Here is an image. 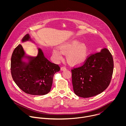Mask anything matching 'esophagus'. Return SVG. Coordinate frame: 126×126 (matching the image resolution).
Instances as JSON below:
<instances>
[{"label": "esophagus", "mask_w": 126, "mask_h": 126, "mask_svg": "<svg viewBox=\"0 0 126 126\" xmlns=\"http://www.w3.org/2000/svg\"><path fill=\"white\" fill-rule=\"evenodd\" d=\"M61 70H62V71H63V70H67V68H66V66H64L61 67Z\"/></svg>", "instance_id": "1"}]
</instances>
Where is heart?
Segmentation results:
<instances>
[{
    "instance_id": "b5f03b06",
    "label": "heart",
    "mask_w": 126,
    "mask_h": 126,
    "mask_svg": "<svg viewBox=\"0 0 126 126\" xmlns=\"http://www.w3.org/2000/svg\"><path fill=\"white\" fill-rule=\"evenodd\" d=\"M61 51L66 53L67 61L73 64H78L83 62L87 56L88 48L87 45L83 42H79L76 40H69L59 46ZM53 55L58 59L62 58L61 53L57 49L53 51Z\"/></svg>"
}]
</instances>
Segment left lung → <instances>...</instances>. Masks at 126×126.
I'll return each mask as SVG.
<instances>
[{
    "mask_svg": "<svg viewBox=\"0 0 126 126\" xmlns=\"http://www.w3.org/2000/svg\"><path fill=\"white\" fill-rule=\"evenodd\" d=\"M113 69V58L108 49L90 54L83 63L71 69L75 94L89 98L101 93L110 85Z\"/></svg>",
    "mask_w": 126,
    "mask_h": 126,
    "instance_id": "left-lung-1",
    "label": "left lung"
}]
</instances>
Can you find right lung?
I'll return each mask as SVG.
<instances>
[{
	"label": "right lung",
	"instance_id": "1",
	"mask_svg": "<svg viewBox=\"0 0 126 126\" xmlns=\"http://www.w3.org/2000/svg\"><path fill=\"white\" fill-rule=\"evenodd\" d=\"M29 38L27 34L22 40L24 41ZM24 55L23 48L19 44L14 49L11 58V73L14 81L26 94H47L50 91L53 76L60 71V67L46 59L40 49L38 56L31 58L29 64H24L21 61Z\"/></svg>",
	"mask_w": 126,
	"mask_h": 126
}]
</instances>
